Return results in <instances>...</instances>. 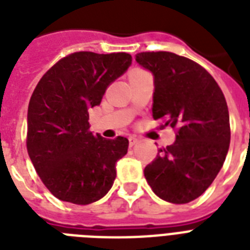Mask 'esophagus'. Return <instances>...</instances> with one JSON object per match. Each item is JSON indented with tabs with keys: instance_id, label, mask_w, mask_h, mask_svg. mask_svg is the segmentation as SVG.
<instances>
[{
	"instance_id": "obj_1",
	"label": "esophagus",
	"mask_w": 250,
	"mask_h": 250,
	"mask_svg": "<svg viewBox=\"0 0 250 250\" xmlns=\"http://www.w3.org/2000/svg\"><path fill=\"white\" fill-rule=\"evenodd\" d=\"M128 141H129V146H133V145H136L137 143H139V139H137L136 136H129Z\"/></svg>"
}]
</instances>
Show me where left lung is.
<instances>
[{"label": "left lung", "instance_id": "8db88e82", "mask_svg": "<svg viewBox=\"0 0 250 250\" xmlns=\"http://www.w3.org/2000/svg\"><path fill=\"white\" fill-rule=\"evenodd\" d=\"M154 79L152 113L176 128L172 145L145 167L152 190L172 204L200 197L223 166L229 148V115L214 78L200 64L170 52L136 54Z\"/></svg>", "mask_w": 250, "mask_h": 250}]
</instances>
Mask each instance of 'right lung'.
<instances>
[{
	"instance_id": "obj_1",
	"label": "right lung",
	"mask_w": 250,
	"mask_h": 250,
	"mask_svg": "<svg viewBox=\"0 0 250 250\" xmlns=\"http://www.w3.org/2000/svg\"><path fill=\"white\" fill-rule=\"evenodd\" d=\"M132 63L127 53L79 52L58 61L33 90L27 114V150L40 179L57 198L88 205L102 198L117 176L128 140L89 131L90 107Z\"/></svg>"
}]
</instances>
